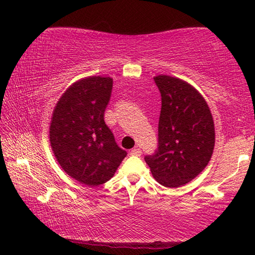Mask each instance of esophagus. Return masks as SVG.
<instances>
[{
  "instance_id": "esophagus-1",
  "label": "esophagus",
  "mask_w": 255,
  "mask_h": 255,
  "mask_svg": "<svg viewBox=\"0 0 255 255\" xmlns=\"http://www.w3.org/2000/svg\"><path fill=\"white\" fill-rule=\"evenodd\" d=\"M130 154L131 155H137V156H140L141 155V149L139 147H134L132 148L130 151Z\"/></svg>"
}]
</instances>
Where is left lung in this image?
Here are the masks:
<instances>
[{"label": "left lung", "instance_id": "8db88e82", "mask_svg": "<svg viewBox=\"0 0 255 255\" xmlns=\"http://www.w3.org/2000/svg\"><path fill=\"white\" fill-rule=\"evenodd\" d=\"M161 95L158 149L145 161L160 184L177 188L194 180L210 161L215 125L203 96L183 80L158 75Z\"/></svg>", "mask_w": 255, "mask_h": 255}]
</instances>
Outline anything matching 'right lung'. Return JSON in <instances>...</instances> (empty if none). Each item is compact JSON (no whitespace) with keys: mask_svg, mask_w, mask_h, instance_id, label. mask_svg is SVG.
Here are the masks:
<instances>
[{"mask_svg":"<svg viewBox=\"0 0 255 255\" xmlns=\"http://www.w3.org/2000/svg\"><path fill=\"white\" fill-rule=\"evenodd\" d=\"M113 79L89 76L73 83L53 110L51 147L61 168L86 186L106 183L127 156L104 122Z\"/></svg>","mask_w":255,"mask_h":255,"instance_id":"obj_1","label":"right lung"}]
</instances>
